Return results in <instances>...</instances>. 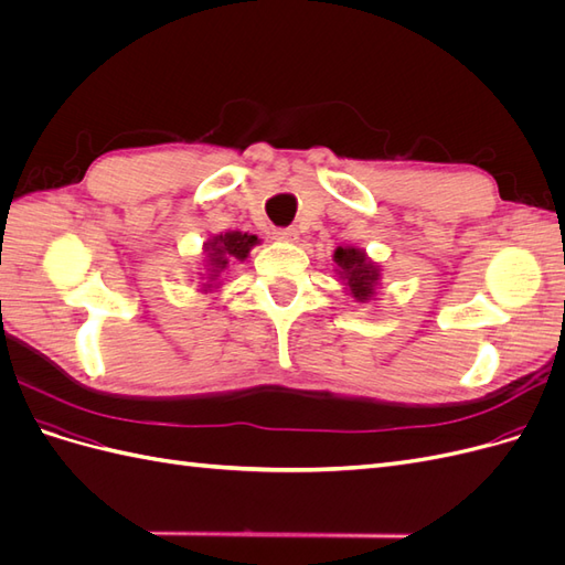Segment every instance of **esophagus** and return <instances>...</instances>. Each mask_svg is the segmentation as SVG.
Wrapping results in <instances>:
<instances>
[{
  "mask_svg": "<svg viewBox=\"0 0 565 565\" xmlns=\"http://www.w3.org/2000/svg\"><path fill=\"white\" fill-rule=\"evenodd\" d=\"M273 237L280 243H297L299 241V233L295 228H276L273 231Z\"/></svg>",
  "mask_w": 565,
  "mask_h": 565,
  "instance_id": "obj_1",
  "label": "esophagus"
}]
</instances>
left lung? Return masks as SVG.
I'll list each match as a JSON object with an SVG mask.
<instances>
[{"label":"left lung","mask_w":565,"mask_h":565,"mask_svg":"<svg viewBox=\"0 0 565 565\" xmlns=\"http://www.w3.org/2000/svg\"><path fill=\"white\" fill-rule=\"evenodd\" d=\"M332 262L337 278L358 303H367L377 297V287L382 282V266L377 262H372L365 249L353 245L337 247L332 254Z\"/></svg>","instance_id":"8db88e82"}]
</instances>
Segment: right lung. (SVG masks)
<instances>
[{
	"label": "right lung",
	"instance_id": "add662e5",
	"mask_svg": "<svg viewBox=\"0 0 565 565\" xmlns=\"http://www.w3.org/2000/svg\"><path fill=\"white\" fill-rule=\"evenodd\" d=\"M262 241L252 233H243V231H226L212 235L207 243L202 245V268H200V292L202 295H214L218 292V287L224 285L221 282V276L224 270L235 264V262H245L252 247L259 245Z\"/></svg>",
	"mask_w": 565,
	"mask_h": 565
}]
</instances>
